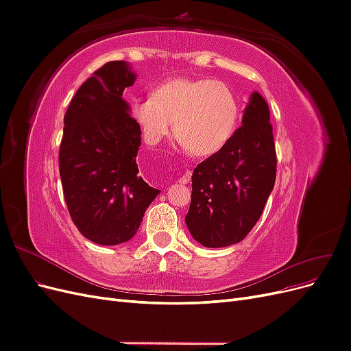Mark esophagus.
I'll return each instance as SVG.
<instances>
[{"mask_svg": "<svg viewBox=\"0 0 351 351\" xmlns=\"http://www.w3.org/2000/svg\"><path fill=\"white\" fill-rule=\"evenodd\" d=\"M190 178H192V171H189V169H187L186 174H183L182 177L178 178V183L180 184H187L190 182Z\"/></svg>", "mask_w": 351, "mask_h": 351, "instance_id": "34e87169", "label": "esophagus"}]
</instances>
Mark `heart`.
I'll return each instance as SVG.
<instances>
[{"label":"heart","instance_id":"1","mask_svg":"<svg viewBox=\"0 0 351 351\" xmlns=\"http://www.w3.org/2000/svg\"><path fill=\"white\" fill-rule=\"evenodd\" d=\"M130 112L147 145L164 141L174 124L180 147L209 156L234 132L239 107L224 82L176 77L158 84L151 98L133 99Z\"/></svg>","mask_w":351,"mask_h":351}]
</instances>
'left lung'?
Instances as JSON below:
<instances>
[{
    "instance_id": "obj_1",
    "label": "left lung",
    "mask_w": 351,
    "mask_h": 351,
    "mask_svg": "<svg viewBox=\"0 0 351 351\" xmlns=\"http://www.w3.org/2000/svg\"><path fill=\"white\" fill-rule=\"evenodd\" d=\"M277 177L268 104L254 92L241 127L221 149L202 161L192 176L186 224L205 247L241 241L261 218Z\"/></svg>"
}]
</instances>
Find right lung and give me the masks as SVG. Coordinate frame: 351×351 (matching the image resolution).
Wrapping results in <instances>:
<instances>
[{"label": "right lung", "instance_id": "right-lung-1", "mask_svg": "<svg viewBox=\"0 0 351 351\" xmlns=\"http://www.w3.org/2000/svg\"><path fill=\"white\" fill-rule=\"evenodd\" d=\"M136 76L124 61L98 69L74 95L64 115L58 167L74 226L97 244L130 240L161 190L139 176L141 130L123 99Z\"/></svg>", "mask_w": 351, "mask_h": 351}]
</instances>
